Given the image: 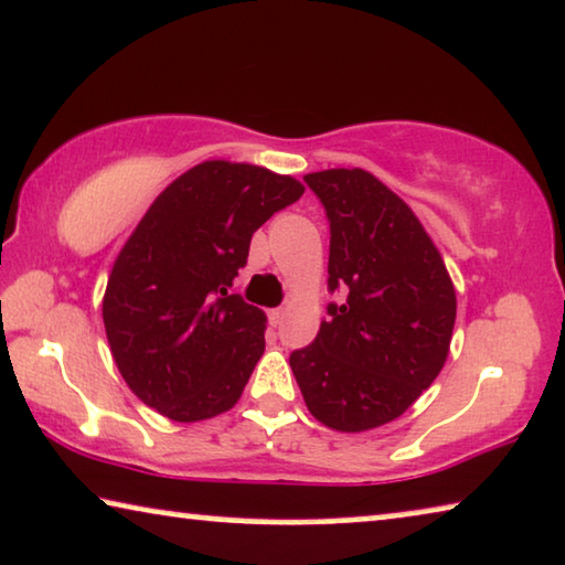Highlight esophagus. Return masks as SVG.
Wrapping results in <instances>:
<instances>
[{"label":"esophagus","mask_w":565,"mask_h":565,"mask_svg":"<svg viewBox=\"0 0 565 565\" xmlns=\"http://www.w3.org/2000/svg\"><path fill=\"white\" fill-rule=\"evenodd\" d=\"M285 318H288V310H285V308L269 310V323H273V326H282Z\"/></svg>","instance_id":"obj_1"}]
</instances>
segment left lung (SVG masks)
Wrapping results in <instances>:
<instances>
[{
	"label": "left lung",
	"instance_id": "8db88e82",
	"mask_svg": "<svg viewBox=\"0 0 565 565\" xmlns=\"http://www.w3.org/2000/svg\"><path fill=\"white\" fill-rule=\"evenodd\" d=\"M331 222L329 306L290 370L318 423L362 433L399 418L444 370L456 290L415 211L364 168L308 173Z\"/></svg>",
	"mask_w": 565,
	"mask_h": 565
}]
</instances>
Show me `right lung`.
I'll return each mask as SVG.
<instances>
[{"instance_id": "add662e5", "label": "right lung", "mask_w": 565, "mask_h": 565, "mask_svg": "<svg viewBox=\"0 0 565 565\" xmlns=\"http://www.w3.org/2000/svg\"><path fill=\"white\" fill-rule=\"evenodd\" d=\"M302 191L292 175L206 160L150 203L102 300L114 362L145 405L175 423L236 405L265 351L267 316L228 288L252 234Z\"/></svg>"}]
</instances>
